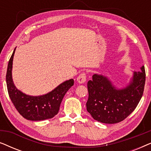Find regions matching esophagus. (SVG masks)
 <instances>
[{
  "instance_id": "34e87169",
  "label": "esophagus",
  "mask_w": 151,
  "mask_h": 151,
  "mask_svg": "<svg viewBox=\"0 0 151 151\" xmlns=\"http://www.w3.org/2000/svg\"><path fill=\"white\" fill-rule=\"evenodd\" d=\"M86 80V75L85 73H80L77 78V81L79 82L80 84L84 83V82H85Z\"/></svg>"
}]
</instances>
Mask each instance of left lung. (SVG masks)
I'll return each mask as SVG.
<instances>
[{"instance_id":"1","label":"left lung","mask_w":151,"mask_h":151,"mask_svg":"<svg viewBox=\"0 0 151 151\" xmlns=\"http://www.w3.org/2000/svg\"><path fill=\"white\" fill-rule=\"evenodd\" d=\"M135 71L130 84L117 89L108 78L94 74L87 83L88 98L86 110L96 120L104 124H115L127 118L137 107L144 93L146 72Z\"/></svg>"}]
</instances>
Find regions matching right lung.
<instances>
[{
	"label": "right lung",
	"instance_id": "1",
	"mask_svg": "<svg viewBox=\"0 0 151 151\" xmlns=\"http://www.w3.org/2000/svg\"><path fill=\"white\" fill-rule=\"evenodd\" d=\"M14 49L10 58L6 74V82L9 98L16 110L24 118L32 121L51 119L58 113L62 100L67 91L73 85V79L67 80L48 93L40 96H31L18 90L12 77Z\"/></svg>",
	"mask_w": 151,
	"mask_h": 151
}]
</instances>
